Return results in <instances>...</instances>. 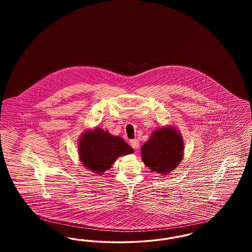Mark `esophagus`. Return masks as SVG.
Segmentation results:
<instances>
[{
  "mask_svg": "<svg viewBox=\"0 0 252 252\" xmlns=\"http://www.w3.org/2000/svg\"><path fill=\"white\" fill-rule=\"evenodd\" d=\"M130 145H131V147L133 149L138 150L139 147H140V142H139L138 140H131V141H130Z\"/></svg>",
  "mask_w": 252,
  "mask_h": 252,
  "instance_id": "1",
  "label": "esophagus"
}]
</instances>
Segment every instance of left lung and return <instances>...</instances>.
<instances>
[{"label": "left lung", "mask_w": 252, "mask_h": 252, "mask_svg": "<svg viewBox=\"0 0 252 252\" xmlns=\"http://www.w3.org/2000/svg\"><path fill=\"white\" fill-rule=\"evenodd\" d=\"M184 143L180 130L173 126L155 129L142 146V159L152 172L166 176L180 164Z\"/></svg>", "instance_id": "1"}]
</instances>
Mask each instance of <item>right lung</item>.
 I'll return each instance as SVG.
<instances>
[{"label":"right lung","instance_id":"right-lung-1","mask_svg":"<svg viewBox=\"0 0 252 252\" xmlns=\"http://www.w3.org/2000/svg\"><path fill=\"white\" fill-rule=\"evenodd\" d=\"M133 153V148L119 136L95 127L83 132L78 140V155L85 167L102 175L121 156Z\"/></svg>","mask_w":252,"mask_h":252}]
</instances>
